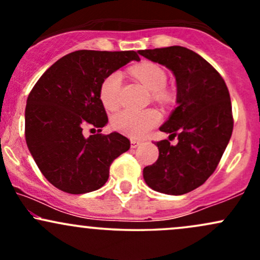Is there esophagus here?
I'll list each match as a JSON object with an SVG mask.
<instances>
[{"label": "esophagus", "mask_w": 260, "mask_h": 260, "mask_svg": "<svg viewBox=\"0 0 260 260\" xmlns=\"http://www.w3.org/2000/svg\"><path fill=\"white\" fill-rule=\"evenodd\" d=\"M140 144H142V143H140L139 140H137V139H131V147H132L133 149L137 148V147H139Z\"/></svg>", "instance_id": "1"}]
</instances>
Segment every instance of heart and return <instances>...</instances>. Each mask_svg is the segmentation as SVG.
I'll return each mask as SVG.
<instances>
[{"label": "heart", "mask_w": 260, "mask_h": 260, "mask_svg": "<svg viewBox=\"0 0 260 260\" xmlns=\"http://www.w3.org/2000/svg\"><path fill=\"white\" fill-rule=\"evenodd\" d=\"M132 74L144 84L149 90L153 91L154 98L161 103H169L172 95L164 86L166 84L168 76L165 70L159 64L153 62H144L134 66ZM122 88L121 72H112L105 77L101 82L99 89V96L104 107L109 111H115L120 105V94ZM160 121L159 112L155 110H123L116 113L112 118V126L120 132L127 136L139 138L143 137L149 129L156 126Z\"/></svg>", "instance_id": "heart-1"}]
</instances>
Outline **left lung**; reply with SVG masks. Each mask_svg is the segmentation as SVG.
Instances as JSON below:
<instances>
[{"label": "left lung", "mask_w": 260, "mask_h": 260, "mask_svg": "<svg viewBox=\"0 0 260 260\" xmlns=\"http://www.w3.org/2000/svg\"><path fill=\"white\" fill-rule=\"evenodd\" d=\"M143 57L174 73L177 107L160 127L177 137L156 143L159 157L143 170L145 183L156 192L186 194L215 171L234 129L229 89L219 72L202 56L183 46L139 50Z\"/></svg>", "instance_id": "obj_1"}]
</instances>
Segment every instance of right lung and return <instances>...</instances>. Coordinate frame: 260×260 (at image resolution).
<instances>
[{
    "label": "right lung",
    "instance_id": "1",
    "mask_svg": "<svg viewBox=\"0 0 260 260\" xmlns=\"http://www.w3.org/2000/svg\"><path fill=\"white\" fill-rule=\"evenodd\" d=\"M131 61L134 51L79 50L56 61L31 89L25 107V140L50 183L71 194L99 189L112 161L131 143L117 132L101 134L107 115L99 96L101 82ZM99 134L85 139L82 128Z\"/></svg>",
    "mask_w": 260,
    "mask_h": 260
}]
</instances>
